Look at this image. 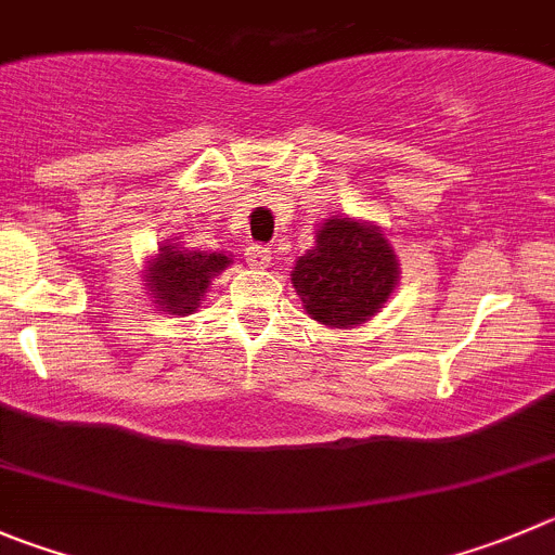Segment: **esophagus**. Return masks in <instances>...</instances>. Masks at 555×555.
<instances>
[{"mask_svg": "<svg viewBox=\"0 0 555 555\" xmlns=\"http://www.w3.org/2000/svg\"><path fill=\"white\" fill-rule=\"evenodd\" d=\"M246 262L251 268H268L271 266V251L266 246H260V243H251L246 248Z\"/></svg>", "mask_w": 555, "mask_h": 555, "instance_id": "1", "label": "esophagus"}]
</instances>
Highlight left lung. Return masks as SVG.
Wrapping results in <instances>:
<instances>
[{
	"mask_svg": "<svg viewBox=\"0 0 555 555\" xmlns=\"http://www.w3.org/2000/svg\"><path fill=\"white\" fill-rule=\"evenodd\" d=\"M397 284L395 248L380 230L328 219L318 246L295 262L293 287L314 320L350 328L370 320Z\"/></svg>",
	"mask_w": 555,
	"mask_h": 555,
	"instance_id": "obj_1",
	"label": "left lung"
}]
</instances>
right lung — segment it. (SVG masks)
Masks as SVG:
<instances>
[{
    "label": "right lung",
    "mask_w": 555,
    "mask_h": 555,
    "mask_svg": "<svg viewBox=\"0 0 555 555\" xmlns=\"http://www.w3.org/2000/svg\"><path fill=\"white\" fill-rule=\"evenodd\" d=\"M230 266V257L214 251H189L180 246H164L150 271V293L158 298L160 309L172 314L194 312L207 284L216 273Z\"/></svg>",
    "instance_id": "1"
}]
</instances>
